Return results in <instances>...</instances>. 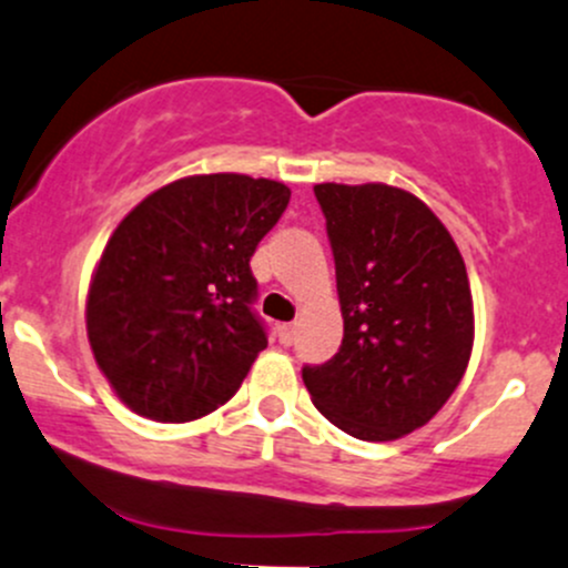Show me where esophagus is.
I'll return each instance as SVG.
<instances>
[{
	"label": "esophagus",
	"instance_id": "1",
	"mask_svg": "<svg viewBox=\"0 0 568 568\" xmlns=\"http://www.w3.org/2000/svg\"><path fill=\"white\" fill-rule=\"evenodd\" d=\"M277 334H280V343L283 345H291L296 339V324H283L277 329Z\"/></svg>",
	"mask_w": 568,
	"mask_h": 568
}]
</instances>
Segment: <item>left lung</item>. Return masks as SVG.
I'll return each instance as SVG.
<instances>
[{
  "instance_id": "left-lung-1",
  "label": "left lung",
  "mask_w": 568,
  "mask_h": 568,
  "mask_svg": "<svg viewBox=\"0 0 568 568\" xmlns=\"http://www.w3.org/2000/svg\"><path fill=\"white\" fill-rule=\"evenodd\" d=\"M326 217L343 345L304 367L313 405L359 440L425 427L468 367L474 300L455 239L389 184H315Z\"/></svg>"
}]
</instances>
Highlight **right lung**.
<instances>
[{
  "instance_id": "add662e5",
  "label": "right lung",
  "mask_w": 568,
  "mask_h": 568,
  "mask_svg": "<svg viewBox=\"0 0 568 568\" xmlns=\"http://www.w3.org/2000/svg\"><path fill=\"white\" fill-rule=\"evenodd\" d=\"M288 201L272 179L184 176L116 225L89 285L87 334L130 410L179 425L234 397L266 348L250 258Z\"/></svg>"
}]
</instances>
